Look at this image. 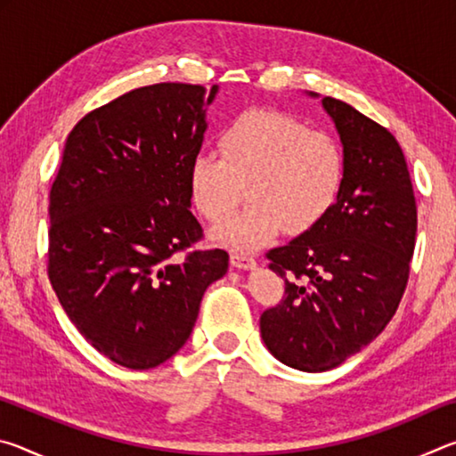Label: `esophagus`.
<instances>
[{
  "mask_svg": "<svg viewBox=\"0 0 456 456\" xmlns=\"http://www.w3.org/2000/svg\"><path fill=\"white\" fill-rule=\"evenodd\" d=\"M231 265L237 267V269H249V267L256 265V259L245 256V253L233 251V253H231Z\"/></svg>",
  "mask_w": 456,
  "mask_h": 456,
  "instance_id": "34e87169",
  "label": "esophagus"
}]
</instances>
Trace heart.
<instances>
[{
	"instance_id": "obj_1",
	"label": "heart",
	"mask_w": 456,
	"mask_h": 456,
	"mask_svg": "<svg viewBox=\"0 0 456 456\" xmlns=\"http://www.w3.org/2000/svg\"><path fill=\"white\" fill-rule=\"evenodd\" d=\"M219 154L199 152L189 168L197 209L225 221L245 197L251 203L219 229L223 241L257 249L288 227L307 231L336 205L346 179L339 142L275 108H247L217 138Z\"/></svg>"
}]
</instances>
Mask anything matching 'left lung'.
I'll return each mask as SVG.
<instances>
[{
    "mask_svg": "<svg viewBox=\"0 0 456 456\" xmlns=\"http://www.w3.org/2000/svg\"><path fill=\"white\" fill-rule=\"evenodd\" d=\"M322 102L344 144V187L320 223L265 253L285 291L259 318L269 352L304 372L339 366L386 328L404 296L419 225L395 134L342 100Z\"/></svg>",
    "mask_w": 456,
    "mask_h": 456,
    "instance_id": "1",
    "label": "left lung"
}]
</instances>
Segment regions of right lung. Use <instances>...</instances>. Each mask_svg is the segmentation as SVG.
Wrapping results in <instances>:
<instances>
[{
  "label": "right lung",
  "mask_w": 456,
  "mask_h": 456,
  "mask_svg": "<svg viewBox=\"0 0 456 456\" xmlns=\"http://www.w3.org/2000/svg\"><path fill=\"white\" fill-rule=\"evenodd\" d=\"M209 96L197 84L130 90L68 134L50 189L48 277L86 342L114 364L175 356L229 253L200 249L189 168Z\"/></svg>",
  "instance_id": "right-lung-1"
}]
</instances>
